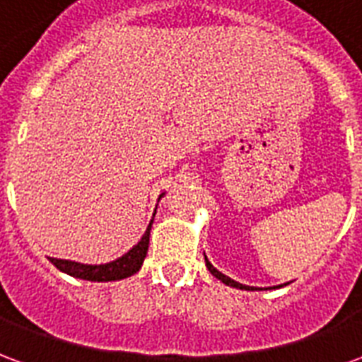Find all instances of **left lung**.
<instances>
[{
    "instance_id": "obj_1",
    "label": "left lung",
    "mask_w": 362,
    "mask_h": 362,
    "mask_svg": "<svg viewBox=\"0 0 362 362\" xmlns=\"http://www.w3.org/2000/svg\"><path fill=\"white\" fill-rule=\"evenodd\" d=\"M205 266H207V269H209V272H211V275H215V277H217V279L223 281V283H225V285H228V287L244 288V291H254V288L248 287V285H243V283H236L235 279H230V277H227V275H225V273H221L219 269H215V267L211 266V262H209V259H207V258H205Z\"/></svg>"
}]
</instances>
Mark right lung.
Here are the masks:
<instances>
[{
  "instance_id": "add662e5",
  "label": "right lung",
  "mask_w": 362,
  "mask_h": 362,
  "mask_svg": "<svg viewBox=\"0 0 362 362\" xmlns=\"http://www.w3.org/2000/svg\"><path fill=\"white\" fill-rule=\"evenodd\" d=\"M165 196L160 194L158 199ZM157 213V209H155ZM155 217V215H153ZM151 227H153V219H151L149 227L145 230V235L141 236V240L135 244L134 248L129 252H126L122 258L114 259V262H108V264H100V266H89V264H79V262H71V259H58L50 258V262L54 266L58 267L59 272L67 273L71 277H77V279L85 281H119L126 279L129 275H134L141 269L143 259L147 256V250H149V235Z\"/></svg>"
}]
</instances>
